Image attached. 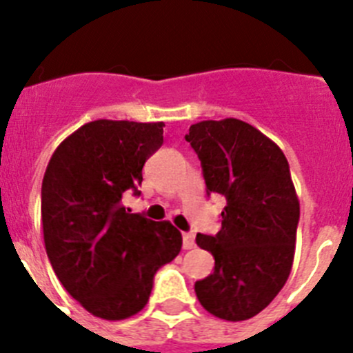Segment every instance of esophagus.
Wrapping results in <instances>:
<instances>
[{
  "label": "esophagus",
  "instance_id": "esophagus-1",
  "mask_svg": "<svg viewBox=\"0 0 353 353\" xmlns=\"http://www.w3.org/2000/svg\"><path fill=\"white\" fill-rule=\"evenodd\" d=\"M183 249H192L196 245L194 242V233H183Z\"/></svg>",
  "mask_w": 353,
  "mask_h": 353
}]
</instances>
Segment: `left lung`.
Segmentation results:
<instances>
[{"label":"left lung","mask_w":353,"mask_h":353,"mask_svg":"<svg viewBox=\"0 0 353 353\" xmlns=\"http://www.w3.org/2000/svg\"><path fill=\"white\" fill-rule=\"evenodd\" d=\"M201 161L208 194L226 198L221 230L196 235L214 272L196 281L199 304L242 322L263 311L292 272L301 207L283 150L236 118L205 120L185 134Z\"/></svg>","instance_id":"left-lung-1"}]
</instances>
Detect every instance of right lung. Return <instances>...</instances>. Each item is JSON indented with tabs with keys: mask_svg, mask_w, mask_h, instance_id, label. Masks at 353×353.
I'll return each instance as SVG.
<instances>
[{
	"mask_svg": "<svg viewBox=\"0 0 353 353\" xmlns=\"http://www.w3.org/2000/svg\"><path fill=\"white\" fill-rule=\"evenodd\" d=\"M164 123L95 120L54 150L42 182L43 242L52 270L93 316L125 320L146 305L154 276L182 249L170 221L130 214L143 166L161 148Z\"/></svg>",
	"mask_w": 353,
	"mask_h": 353,
	"instance_id": "add662e5",
	"label": "right lung"
}]
</instances>
